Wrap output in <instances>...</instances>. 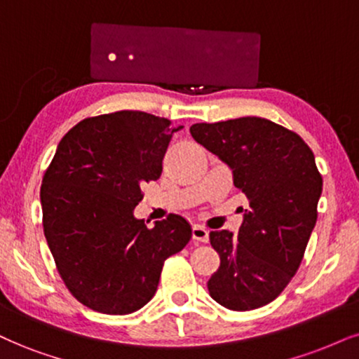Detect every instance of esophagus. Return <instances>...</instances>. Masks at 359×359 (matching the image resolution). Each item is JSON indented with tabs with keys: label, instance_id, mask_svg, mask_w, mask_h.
Returning <instances> with one entry per match:
<instances>
[{
	"label": "esophagus",
	"instance_id": "obj_1",
	"mask_svg": "<svg viewBox=\"0 0 359 359\" xmlns=\"http://www.w3.org/2000/svg\"><path fill=\"white\" fill-rule=\"evenodd\" d=\"M191 234H193L194 241L206 243L208 240H210V231H208L205 226H201V224H194L191 229Z\"/></svg>",
	"mask_w": 359,
	"mask_h": 359
}]
</instances>
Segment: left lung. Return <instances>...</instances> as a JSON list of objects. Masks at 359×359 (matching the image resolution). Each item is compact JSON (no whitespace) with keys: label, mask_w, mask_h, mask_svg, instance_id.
<instances>
[{"label":"left lung","mask_w":359,"mask_h":359,"mask_svg":"<svg viewBox=\"0 0 359 359\" xmlns=\"http://www.w3.org/2000/svg\"><path fill=\"white\" fill-rule=\"evenodd\" d=\"M189 133L229 166L248 200L238 236L210 233L219 268L208 291L233 311L264 306L298 271L316 224L323 180L315 154L296 133L264 118L196 123Z\"/></svg>","instance_id":"1"}]
</instances>
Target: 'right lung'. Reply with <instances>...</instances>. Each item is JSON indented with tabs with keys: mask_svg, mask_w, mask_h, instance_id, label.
Segmentation results:
<instances>
[{
	"mask_svg": "<svg viewBox=\"0 0 359 359\" xmlns=\"http://www.w3.org/2000/svg\"><path fill=\"white\" fill-rule=\"evenodd\" d=\"M166 118L116 111L83 119L57 144L43 176V229L66 287L104 315L138 311L156 293L165 259L191 238L170 215L135 218L141 187L158 180L176 131Z\"/></svg>",
	"mask_w": 359,
	"mask_h": 359,
	"instance_id": "add662e5",
	"label": "right lung"
}]
</instances>
